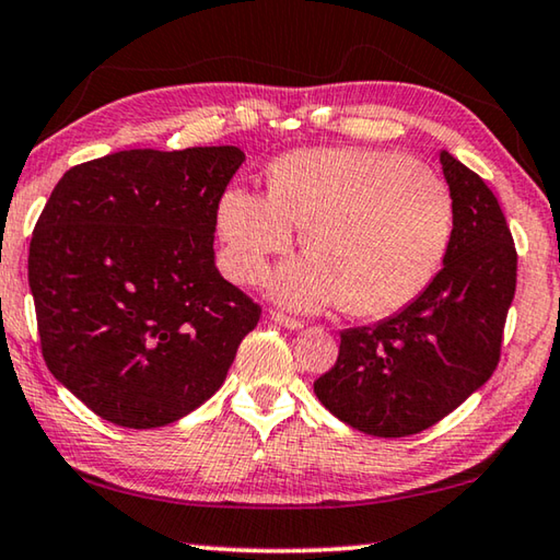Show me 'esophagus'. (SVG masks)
<instances>
[{
    "label": "esophagus",
    "instance_id": "1",
    "mask_svg": "<svg viewBox=\"0 0 560 560\" xmlns=\"http://www.w3.org/2000/svg\"><path fill=\"white\" fill-rule=\"evenodd\" d=\"M269 318H271L277 326H281V328H289V330H301V328H303L301 320L291 318V316H283V314H279V311H271Z\"/></svg>",
    "mask_w": 560,
    "mask_h": 560
}]
</instances>
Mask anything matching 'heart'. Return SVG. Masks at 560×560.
Listing matches in <instances>:
<instances>
[{"label": "heart", "instance_id": "b5f03b06", "mask_svg": "<svg viewBox=\"0 0 560 560\" xmlns=\"http://www.w3.org/2000/svg\"><path fill=\"white\" fill-rule=\"evenodd\" d=\"M217 224L236 281L264 277L303 232L308 257L279 269L273 299L293 308L343 303L353 316L400 311L438 277L454 205L432 167L387 150H293L269 170V195L224 192Z\"/></svg>", "mask_w": 560, "mask_h": 560}]
</instances>
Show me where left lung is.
Returning a JSON list of instances; mask_svg holds the SVG:
<instances>
[{
  "instance_id": "left-lung-1",
  "label": "left lung",
  "mask_w": 560,
  "mask_h": 560,
  "mask_svg": "<svg viewBox=\"0 0 560 560\" xmlns=\"http://www.w3.org/2000/svg\"><path fill=\"white\" fill-rule=\"evenodd\" d=\"M454 205L442 269L395 316L340 334L336 365L314 393L340 422L373 438L432 428L497 371L516 291V249L485 179L440 150Z\"/></svg>"
}]
</instances>
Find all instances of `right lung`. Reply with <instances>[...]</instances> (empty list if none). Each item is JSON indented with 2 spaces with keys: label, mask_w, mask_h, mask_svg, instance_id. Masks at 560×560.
I'll return each instance as SVG.
<instances>
[{
  "label": "right lung",
  "mask_w": 560,
  "mask_h": 560,
  "mask_svg": "<svg viewBox=\"0 0 560 560\" xmlns=\"http://www.w3.org/2000/svg\"><path fill=\"white\" fill-rule=\"evenodd\" d=\"M234 145L120 150L66 173L36 222L30 289L44 360L118 428L153 430L220 390L261 308L214 264Z\"/></svg>",
  "instance_id": "add662e5"
}]
</instances>
